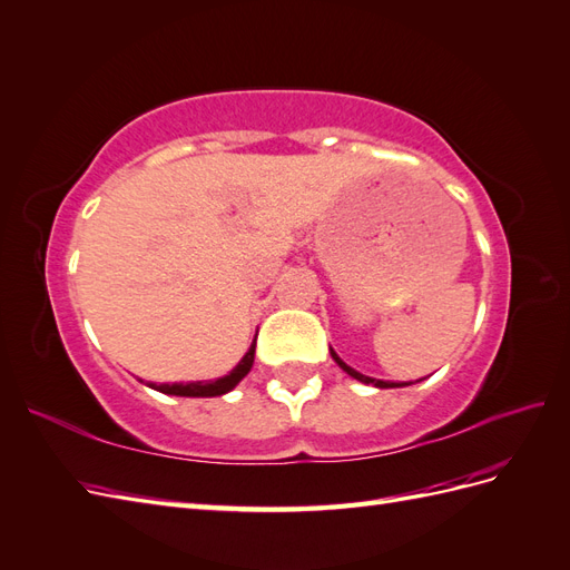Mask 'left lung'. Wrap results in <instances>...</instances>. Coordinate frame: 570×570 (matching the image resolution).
Masks as SVG:
<instances>
[{
	"label": "left lung",
	"instance_id": "1",
	"mask_svg": "<svg viewBox=\"0 0 570 570\" xmlns=\"http://www.w3.org/2000/svg\"><path fill=\"white\" fill-rule=\"evenodd\" d=\"M331 357L335 360V364L343 368V372H347L352 379H357V381H362V383H372V386H376V389H403V386H410V383H393V381H381V379H372V376H364V374H360V372H355V368L352 366H347L341 357L335 355V352L331 350Z\"/></svg>",
	"mask_w": 570,
	"mask_h": 570
}]
</instances>
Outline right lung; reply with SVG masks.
Returning a JSON list of instances; mask_svg holds the SVG:
<instances>
[{
    "mask_svg": "<svg viewBox=\"0 0 570 570\" xmlns=\"http://www.w3.org/2000/svg\"><path fill=\"white\" fill-rule=\"evenodd\" d=\"M254 352H256V337L249 347L247 355L239 360V364L223 379H215V381H189V383H148L153 391H160L165 395H181V397H215V395H225L233 391L237 383L252 372V364H254Z\"/></svg>",
    "mask_w": 570,
    "mask_h": 570,
    "instance_id": "right-lung-1",
    "label": "right lung"
}]
</instances>
